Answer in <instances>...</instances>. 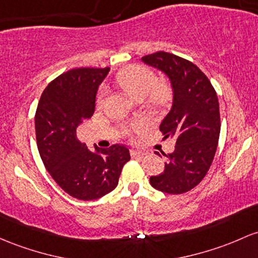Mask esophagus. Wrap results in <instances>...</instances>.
I'll list each match as a JSON object with an SVG mask.
<instances>
[{
  "mask_svg": "<svg viewBox=\"0 0 258 258\" xmlns=\"http://www.w3.org/2000/svg\"><path fill=\"white\" fill-rule=\"evenodd\" d=\"M130 153H131V155L132 157H143L144 154H146V152H143V151H138V149H134L132 148L131 151H130Z\"/></svg>",
  "mask_w": 258,
  "mask_h": 258,
  "instance_id": "34e87169",
  "label": "esophagus"
}]
</instances>
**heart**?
Segmentation results:
<instances>
[{
  "label": "heart",
  "mask_w": 258,
  "mask_h": 258,
  "mask_svg": "<svg viewBox=\"0 0 258 258\" xmlns=\"http://www.w3.org/2000/svg\"><path fill=\"white\" fill-rule=\"evenodd\" d=\"M120 86L135 100L148 95L149 101L154 105H163L170 98V89L165 84L157 83L154 73L143 66H128L123 69L116 77ZM104 93L98 95V105L103 103Z\"/></svg>",
  "instance_id": "obj_1"
}]
</instances>
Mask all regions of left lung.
I'll use <instances>...</instances> for the list:
<instances>
[{
  "instance_id": "left-lung-1",
  "label": "left lung",
  "mask_w": 258,
  "mask_h": 258,
  "mask_svg": "<svg viewBox=\"0 0 258 258\" xmlns=\"http://www.w3.org/2000/svg\"><path fill=\"white\" fill-rule=\"evenodd\" d=\"M170 82L172 104L159 128L164 138L175 140L165 170L151 176L161 192L179 195L197 186L207 174L220 134L219 103L209 79L196 64L172 53L159 52L141 58Z\"/></svg>"
}]
</instances>
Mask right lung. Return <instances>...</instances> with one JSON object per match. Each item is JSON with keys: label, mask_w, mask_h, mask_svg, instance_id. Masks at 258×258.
<instances>
[{"label": "right lung", "mask_w": 258, "mask_h": 258, "mask_svg": "<svg viewBox=\"0 0 258 258\" xmlns=\"http://www.w3.org/2000/svg\"><path fill=\"white\" fill-rule=\"evenodd\" d=\"M110 69H75L44 89L35 114L39 154L46 170L70 196L97 200L111 192L130 151L121 144L89 151L77 138V127L94 114L98 88Z\"/></svg>", "instance_id": "1"}]
</instances>
